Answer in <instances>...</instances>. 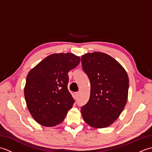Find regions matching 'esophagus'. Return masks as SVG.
<instances>
[{
	"instance_id": "1",
	"label": "esophagus",
	"mask_w": 152,
	"mask_h": 152,
	"mask_svg": "<svg viewBox=\"0 0 152 152\" xmlns=\"http://www.w3.org/2000/svg\"><path fill=\"white\" fill-rule=\"evenodd\" d=\"M74 96H75V97L77 99L79 96V93L78 92H76L74 93Z\"/></svg>"
}]
</instances>
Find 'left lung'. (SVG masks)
Segmentation results:
<instances>
[{
    "label": "left lung",
    "instance_id": "1",
    "mask_svg": "<svg viewBox=\"0 0 152 152\" xmlns=\"http://www.w3.org/2000/svg\"><path fill=\"white\" fill-rule=\"evenodd\" d=\"M82 64L91 83L89 99L81 108L83 120L94 128L109 127L127 103V73L114 58L102 52L84 54Z\"/></svg>",
    "mask_w": 152,
    "mask_h": 152
}]
</instances>
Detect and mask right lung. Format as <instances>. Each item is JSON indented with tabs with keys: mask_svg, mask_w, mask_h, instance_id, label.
<instances>
[{
	"mask_svg": "<svg viewBox=\"0 0 152 152\" xmlns=\"http://www.w3.org/2000/svg\"><path fill=\"white\" fill-rule=\"evenodd\" d=\"M80 57L72 53H53L28 73L24 95L28 111L38 124L53 127L62 122L74 100L68 90L69 73Z\"/></svg>",
	"mask_w": 152,
	"mask_h": 152,
	"instance_id": "add662e5",
	"label": "right lung"
}]
</instances>
